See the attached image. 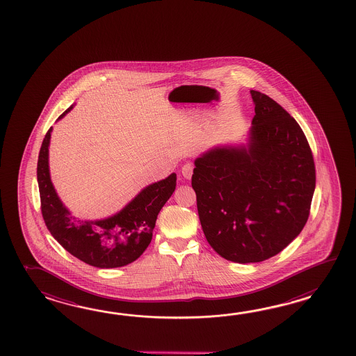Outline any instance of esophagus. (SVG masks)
Returning <instances> with one entry per match:
<instances>
[{"label": "esophagus", "instance_id": "1", "mask_svg": "<svg viewBox=\"0 0 356 356\" xmlns=\"http://www.w3.org/2000/svg\"><path fill=\"white\" fill-rule=\"evenodd\" d=\"M181 175L186 178L189 179L192 175H193V164L192 163H186L183 167H181Z\"/></svg>", "mask_w": 356, "mask_h": 356}]
</instances>
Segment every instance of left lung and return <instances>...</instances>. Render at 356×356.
Listing matches in <instances>:
<instances>
[{"instance_id": "obj_1", "label": "left lung", "mask_w": 356, "mask_h": 356, "mask_svg": "<svg viewBox=\"0 0 356 356\" xmlns=\"http://www.w3.org/2000/svg\"><path fill=\"white\" fill-rule=\"evenodd\" d=\"M254 117L247 146H216L195 160L192 188L201 227L216 253L236 264L276 256L309 218L316 167L298 122L273 99L250 90Z\"/></svg>"}]
</instances>
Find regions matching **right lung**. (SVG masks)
Masks as SVG:
<instances>
[{
    "mask_svg": "<svg viewBox=\"0 0 356 356\" xmlns=\"http://www.w3.org/2000/svg\"><path fill=\"white\" fill-rule=\"evenodd\" d=\"M72 106L60 114L63 118ZM52 127L39 152L37 178L40 209L48 230L74 257L98 268H114L136 261L152 242V230L161 207L175 192L177 175L145 187L121 211L106 219L83 221L71 216L54 189L48 147Z\"/></svg>",
    "mask_w": 356,
    "mask_h": 356,
    "instance_id": "right-lung-1",
    "label": "right lung"
}]
</instances>
